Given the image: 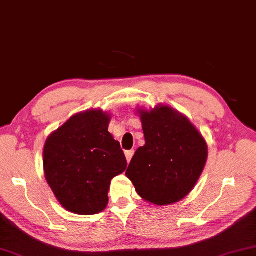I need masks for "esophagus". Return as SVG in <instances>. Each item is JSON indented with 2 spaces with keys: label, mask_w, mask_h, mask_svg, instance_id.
I'll return each instance as SVG.
<instances>
[{
  "label": "esophagus",
  "mask_w": 256,
  "mask_h": 256,
  "mask_svg": "<svg viewBox=\"0 0 256 256\" xmlns=\"http://www.w3.org/2000/svg\"><path fill=\"white\" fill-rule=\"evenodd\" d=\"M134 154V150H130V151H126L125 152V156H126V160H128V162H131L132 156Z\"/></svg>",
  "instance_id": "34e87169"
}]
</instances>
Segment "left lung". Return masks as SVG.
Wrapping results in <instances>:
<instances>
[{"instance_id": "obj_1", "label": "left lung", "mask_w": 256, "mask_h": 256, "mask_svg": "<svg viewBox=\"0 0 256 256\" xmlns=\"http://www.w3.org/2000/svg\"><path fill=\"white\" fill-rule=\"evenodd\" d=\"M145 145L136 151L126 176L142 199L170 205L185 198L205 168L207 144L194 125L168 106L142 111Z\"/></svg>"}]
</instances>
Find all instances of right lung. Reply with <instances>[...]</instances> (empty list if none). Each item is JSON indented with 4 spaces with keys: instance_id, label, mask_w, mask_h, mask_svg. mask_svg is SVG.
I'll use <instances>...</instances> for the list:
<instances>
[{
    "instance_id": "add662e5",
    "label": "right lung",
    "mask_w": 256,
    "mask_h": 256,
    "mask_svg": "<svg viewBox=\"0 0 256 256\" xmlns=\"http://www.w3.org/2000/svg\"><path fill=\"white\" fill-rule=\"evenodd\" d=\"M110 116L102 110L74 114L46 139L43 165L46 182L69 212L91 216L108 205L111 180L128 162L108 131Z\"/></svg>"
}]
</instances>
